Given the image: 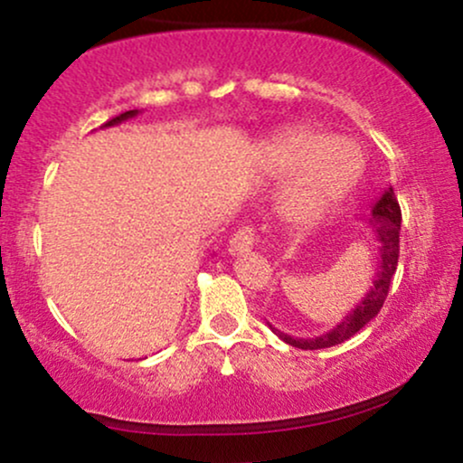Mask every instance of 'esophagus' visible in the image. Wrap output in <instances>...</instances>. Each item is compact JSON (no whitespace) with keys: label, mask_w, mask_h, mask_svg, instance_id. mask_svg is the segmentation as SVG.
Segmentation results:
<instances>
[{"label":"esophagus","mask_w":463,"mask_h":463,"mask_svg":"<svg viewBox=\"0 0 463 463\" xmlns=\"http://www.w3.org/2000/svg\"><path fill=\"white\" fill-rule=\"evenodd\" d=\"M254 239H257V231H254L252 226L237 228V232L232 235L231 246H228V250H231L232 254L250 252V250H252V246H254Z\"/></svg>","instance_id":"esophagus-1"}]
</instances>
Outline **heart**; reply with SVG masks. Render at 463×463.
I'll list each match as a JSON object with an SVG mask.
<instances>
[{
  "label": "heart",
  "instance_id": "heart-1",
  "mask_svg": "<svg viewBox=\"0 0 463 463\" xmlns=\"http://www.w3.org/2000/svg\"><path fill=\"white\" fill-rule=\"evenodd\" d=\"M269 161L280 174H300L280 200L289 222H313L337 206L364 172V154L350 139L320 130L291 128L269 143Z\"/></svg>",
  "mask_w": 463,
  "mask_h": 463
}]
</instances>
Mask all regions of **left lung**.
<instances>
[{"instance_id": "left-lung-1", "label": "left lung", "mask_w": 463, "mask_h": 463, "mask_svg": "<svg viewBox=\"0 0 463 463\" xmlns=\"http://www.w3.org/2000/svg\"><path fill=\"white\" fill-rule=\"evenodd\" d=\"M401 206H398L394 189L387 187L383 191V195H381V198L374 202V206H372V217L368 222L372 228V237L379 243L374 280H372V287L368 294H365V298L361 300L359 305H354V309L350 311L337 326H333L328 333L309 339L291 337V335H287L283 331H276L272 324H269V328H272L283 342L289 344V346L302 350H317L344 344L346 339L353 337L354 333H359L370 320H374V317L379 316L381 307H383L392 279H394L396 274L398 248H401L398 246V243H401Z\"/></svg>"}]
</instances>
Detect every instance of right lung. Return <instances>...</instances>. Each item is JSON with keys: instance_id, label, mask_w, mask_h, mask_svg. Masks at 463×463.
<instances>
[{"instance_id": "1", "label": "right lung", "mask_w": 463, "mask_h": 463, "mask_svg": "<svg viewBox=\"0 0 463 463\" xmlns=\"http://www.w3.org/2000/svg\"><path fill=\"white\" fill-rule=\"evenodd\" d=\"M137 115H139V110H126V113L117 115V117H113V119H110V121H106L102 128H110V126L121 124V121H128V119H132V117H137Z\"/></svg>"}]
</instances>
